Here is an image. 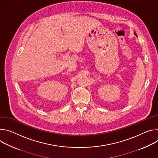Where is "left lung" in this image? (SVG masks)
Wrapping results in <instances>:
<instances>
[{"instance_id":"1","label":"left lung","mask_w":158,"mask_h":158,"mask_svg":"<svg viewBox=\"0 0 158 158\" xmlns=\"http://www.w3.org/2000/svg\"><path fill=\"white\" fill-rule=\"evenodd\" d=\"M134 35H135V36H137V34H136V33H134Z\"/></svg>"}]
</instances>
